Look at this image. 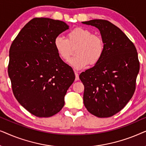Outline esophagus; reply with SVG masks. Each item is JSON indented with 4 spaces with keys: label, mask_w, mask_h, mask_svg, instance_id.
<instances>
[{
    "label": "esophagus",
    "mask_w": 146,
    "mask_h": 146,
    "mask_svg": "<svg viewBox=\"0 0 146 146\" xmlns=\"http://www.w3.org/2000/svg\"><path fill=\"white\" fill-rule=\"evenodd\" d=\"M74 73H75V76H76L75 80L76 81L78 80H79V75H78V74L77 72H74Z\"/></svg>",
    "instance_id": "1"
}]
</instances>
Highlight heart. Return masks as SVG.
<instances>
[{
    "label": "heart",
    "instance_id": "1",
    "mask_svg": "<svg viewBox=\"0 0 146 146\" xmlns=\"http://www.w3.org/2000/svg\"><path fill=\"white\" fill-rule=\"evenodd\" d=\"M56 51L61 59L68 62L70 58L72 48L77 56L70 62L76 70L84 68L86 66L95 65L100 60L104 52V42L100 36L92 34L85 28L77 27L69 32L67 39L58 36L54 41Z\"/></svg>",
    "mask_w": 146,
    "mask_h": 146
}]
</instances>
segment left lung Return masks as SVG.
Instances as JSON below:
<instances>
[{
	"label": "left lung",
	"mask_w": 146,
	"mask_h": 146,
	"mask_svg": "<svg viewBox=\"0 0 146 146\" xmlns=\"http://www.w3.org/2000/svg\"><path fill=\"white\" fill-rule=\"evenodd\" d=\"M96 27L104 42L98 62L82 72L84 104L98 117H108L121 110L132 98L139 70L137 50L126 35L110 22L102 19L82 22Z\"/></svg>",
	"instance_id": "1"
}]
</instances>
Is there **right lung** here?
<instances>
[{
	"mask_svg": "<svg viewBox=\"0 0 146 146\" xmlns=\"http://www.w3.org/2000/svg\"><path fill=\"white\" fill-rule=\"evenodd\" d=\"M69 27L64 22L35 18L24 27L9 50L8 73L16 99L32 114L52 116L64 105L72 84V68L56 51V37Z\"/></svg>",
	"mask_w": 146,
	"mask_h": 146,
	"instance_id": "1",
	"label": "right lung"
}]
</instances>
